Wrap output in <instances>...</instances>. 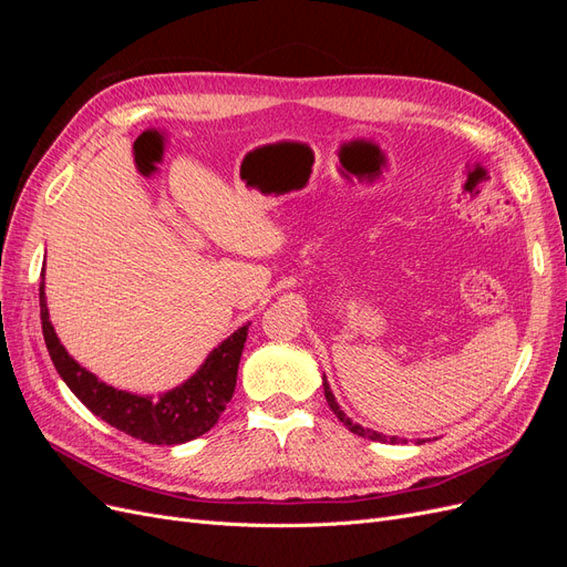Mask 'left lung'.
<instances>
[{
	"label": "left lung",
	"instance_id": "8db88e82",
	"mask_svg": "<svg viewBox=\"0 0 567 567\" xmlns=\"http://www.w3.org/2000/svg\"><path fill=\"white\" fill-rule=\"evenodd\" d=\"M323 394H326V402H329L331 411H333V414L338 416V421H342V425H348V431H352L354 435H359V437H369V440H373V442H390V444L406 442V440H402V437H390V435H383V433H375V431H371V427H362L359 423H352L346 414H342V409L338 406V402H336V398H333V392H331L329 383H326V375H323ZM421 442H425V440H419V444H421Z\"/></svg>",
	"mask_w": 567,
	"mask_h": 567
}]
</instances>
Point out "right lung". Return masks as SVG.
I'll use <instances>...</instances> for the list:
<instances>
[{"label":"right lung","mask_w":567,"mask_h":567,"mask_svg":"<svg viewBox=\"0 0 567 567\" xmlns=\"http://www.w3.org/2000/svg\"><path fill=\"white\" fill-rule=\"evenodd\" d=\"M40 319L51 362L75 398L109 425L148 444H182L210 431L231 400L238 362L248 338L246 323L221 340L186 383L158 398H142L99 381L65 352L49 321L44 284H40Z\"/></svg>","instance_id":"right-lung-1"}]
</instances>
